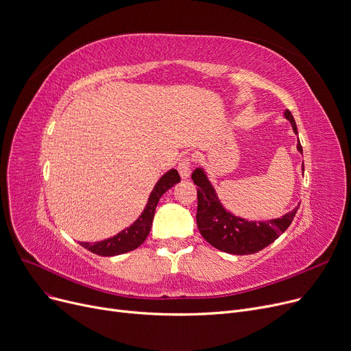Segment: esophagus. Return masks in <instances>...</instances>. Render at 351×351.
I'll return each instance as SVG.
<instances>
[{
    "mask_svg": "<svg viewBox=\"0 0 351 351\" xmlns=\"http://www.w3.org/2000/svg\"><path fill=\"white\" fill-rule=\"evenodd\" d=\"M192 168V158L191 156H183L178 163V171L182 179H188L191 175Z\"/></svg>",
    "mask_w": 351,
    "mask_h": 351,
    "instance_id": "34e87169",
    "label": "esophagus"
}]
</instances>
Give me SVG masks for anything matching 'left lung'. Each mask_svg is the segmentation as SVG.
Segmentation results:
<instances>
[{"mask_svg": "<svg viewBox=\"0 0 351 351\" xmlns=\"http://www.w3.org/2000/svg\"><path fill=\"white\" fill-rule=\"evenodd\" d=\"M285 117L291 122L294 134H298L296 122L289 109L285 110ZM298 149L303 154L300 142L298 143ZM192 179L197 186V229L209 245L226 253L252 254L265 249L290 226L300 206L279 219H271L267 222H247L223 209L204 171L196 169L192 173Z\"/></svg>", "mask_w": 351, "mask_h": 351, "instance_id": "1", "label": "left lung"}]
</instances>
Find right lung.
<instances>
[{
  "label": "right lung",
  "mask_w": 351,
  "mask_h": 351,
  "mask_svg": "<svg viewBox=\"0 0 351 351\" xmlns=\"http://www.w3.org/2000/svg\"><path fill=\"white\" fill-rule=\"evenodd\" d=\"M179 180H180V176L176 169H171L168 173H165L158 180L149 199H147V205L143 213L132 226H129L128 229L119 232L114 237L106 239V241L97 242V243L81 242V246L99 256H117V254H122L139 247L151 232L152 220L155 216V209L159 199L166 191L171 189L173 185H176Z\"/></svg>",
  "instance_id": "1"
}]
</instances>
